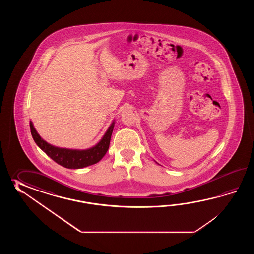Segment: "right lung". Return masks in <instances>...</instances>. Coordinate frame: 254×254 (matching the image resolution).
<instances>
[{"label": "right lung", "mask_w": 254, "mask_h": 254, "mask_svg": "<svg viewBox=\"0 0 254 254\" xmlns=\"http://www.w3.org/2000/svg\"><path fill=\"white\" fill-rule=\"evenodd\" d=\"M114 121L96 145L86 150H73L52 145L38 134L32 121H30V128L35 143L54 162L68 169H81L97 163L106 154L114 130Z\"/></svg>", "instance_id": "add662e5"}]
</instances>
